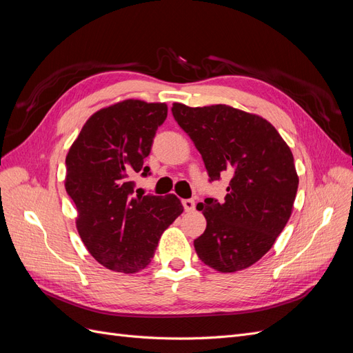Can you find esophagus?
I'll return each mask as SVG.
<instances>
[{"mask_svg":"<svg viewBox=\"0 0 353 353\" xmlns=\"http://www.w3.org/2000/svg\"><path fill=\"white\" fill-rule=\"evenodd\" d=\"M183 206L185 209V212H193L196 208V203L193 199H184L183 200Z\"/></svg>","mask_w":353,"mask_h":353,"instance_id":"34e87169","label":"esophagus"}]
</instances>
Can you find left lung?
Here are the masks:
<instances>
[{"label": "left lung", "mask_w": 353, "mask_h": 353, "mask_svg": "<svg viewBox=\"0 0 353 353\" xmlns=\"http://www.w3.org/2000/svg\"><path fill=\"white\" fill-rule=\"evenodd\" d=\"M172 114L194 143L209 181L230 176L223 201L199 203L206 230L194 240L203 263L236 272L268 252L292 215L299 178L290 148L263 117L225 104L188 108Z\"/></svg>", "instance_id": "8db88e82"}]
</instances>
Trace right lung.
<instances>
[{
  "label": "right lung",
  "instance_id": "1",
  "mask_svg": "<svg viewBox=\"0 0 353 353\" xmlns=\"http://www.w3.org/2000/svg\"><path fill=\"white\" fill-rule=\"evenodd\" d=\"M165 103L125 100L94 113L66 156L65 187L78 210L77 228L92 258L116 272L132 274L150 263L163 231L184 208L176 196H143L134 176L150 175Z\"/></svg>",
  "mask_w": 353,
  "mask_h": 353
}]
</instances>
